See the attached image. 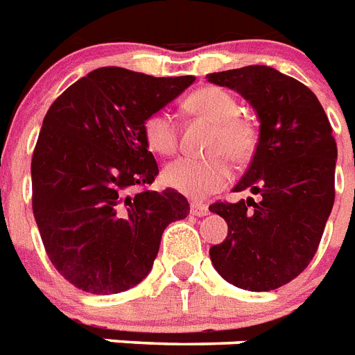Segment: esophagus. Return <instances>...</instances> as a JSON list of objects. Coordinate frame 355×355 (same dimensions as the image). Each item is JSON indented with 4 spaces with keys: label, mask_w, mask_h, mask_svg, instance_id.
<instances>
[{
    "label": "esophagus",
    "mask_w": 355,
    "mask_h": 355,
    "mask_svg": "<svg viewBox=\"0 0 355 355\" xmlns=\"http://www.w3.org/2000/svg\"><path fill=\"white\" fill-rule=\"evenodd\" d=\"M191 212L194 216H207L209 214V207L205 203H198V201H192L191 203Z\"/></svg>",
    "instance_id": "1"
}]
</instances>
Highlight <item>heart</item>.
<instances>
[{"label":"heart","mask_w":355,"mask_h":355,"mask_svg":"<svg viewBox=\"0 0 355 355\" xmlns=\"http://www.w3.org/2000/svg\"><path fill=\"white\" fill-rule=\"evenodd\" d=\"M192 115L214 124L205 143V157H180L164 166L163 181L189 198H207L229 183L231 168L223 155L234 163H243L257 148V128L249 119L238 115L236 98L222 87H203L185 102ZM143 135L152 152L172 155L178 150V124L168 112L150 113L143 123Z\"/></svg>","instance_id":"obj_1"}]
</instances>
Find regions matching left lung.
I'll list each match as a JSON object with an SVG mask.
<instances>
[{"instance_id": "8db88e82", "label": "left lung", "mask_w": 355, "mask_h": 355, "mask_svg": "<svg viewBox=\"0 0 355 355\" xmlns=\"http://www.w3.org/2000/svg\"><path fill=\"white\" fill-rule=\"evenodd\" d=\"M207 78L240 93L260 121L253 161L232 189H248L258 201L209 207L229 227L209 251L212 266L236 288L277 290L308 268L334 207L337 144L330 121L310 87L268 65Z\"/></svg>"}]
</instances>
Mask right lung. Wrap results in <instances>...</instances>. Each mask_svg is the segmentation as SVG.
<instances>
[{"label": "right lung", "mask_w": 355, "mask_h": 355, "mask_svg": "<svg viewBox=\"0 0 355 355\" xmlns=\"http://www.w3.org/2000/svg\"><path fill=\"white\" fill-rule=\"evenodd\" d=\"M194 80L101 67L45 113L31 163L34 220L56 271L78 290L110 295L137 286L164 229L191 211L174 189H144L159 168L143 123Z\"/></svg>", "instance_id": "1"}]
</instances>
